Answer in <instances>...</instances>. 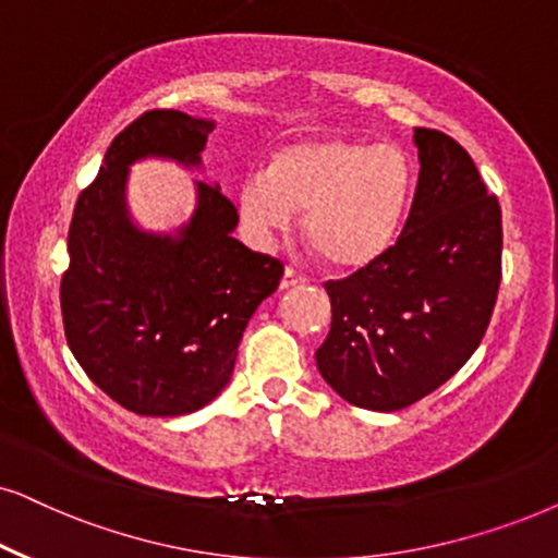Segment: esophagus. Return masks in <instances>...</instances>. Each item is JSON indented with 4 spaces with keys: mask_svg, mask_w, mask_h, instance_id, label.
<instances>
[{
    "mask_svg": "<svg viewBox=\"0 0 558 558\" xmlns=\"http://www.w3.org/2000/svg\"><path fill=\"white\" fill-rule=\"evenodd\" d=\"M307 281V277H302V274H296L292 266H287L284 269V277H281V289H292V287H300V284H305Z\"/></svg>",
    "mask_w": 558,
    "mask_h": 558,
    "instance_id": "obj_1",
    "label": "esophagus"
}]
</instances>
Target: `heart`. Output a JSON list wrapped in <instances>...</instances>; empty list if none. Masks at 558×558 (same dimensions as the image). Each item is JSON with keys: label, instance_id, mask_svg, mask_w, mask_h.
Instances as JSON below:
<instances>
[{"label": "heart", "instance_id": "b5f03b06", "mask_svg": "<svg viewBox=\"0 0 558 558\" xmlns=\"http://www.w3.org/2000/svg\"><path fill=\"white\" fill-rule=\"evenodd\" d=\"M415 173L402 148L351 137H313L274 150L266 171L238 186V207L258 245L287 233L305 209V235L341 271L385 258L402 233Z\"/></svg>", "mask_w": 558, "mask_h": 558}]
</instances>
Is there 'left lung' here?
Wrapping results in <instances>:
<instances>
[{
	"label": "left lung",
	"instance_id": "1",
	"mask_svg": "<svg viewBox=\"0 0 558 558\" xmlns=\"http://www.w3.org/2000/svg\"><path fill=\"white\" fill-rule=\"evenodd\" d=\"M415 197L385 258L325 281L332 323L317 372L364 410L395 412L459 372L487 332L502 277V213L453 137L415 128Z\"/></svg>",
	"mask_w": 558,
	"mask_h": 558
}]
</instances>
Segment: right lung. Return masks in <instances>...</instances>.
Returning a JSON list of instances; mask_svg holds the SVG:
<instances>
[{
    "label": "right lung",
    "mask_w": 558,
    "mask_h": 558,
    "mask_svg": "<svg viewBox=\"0 0 558 558\" xmlns=\"http://www.w3.org/2000/svg\"><path fill=\"white\" fill-rule=\"evenodd\" d=\"M215 122L150 110L130 122L78 194L69 228L61 315L86 376L130 412L177 417L226 389L245 325L277 292L284 266L235 241L238 209L217 184L194 182L197 207L177 233L130 217V166L169 158L199 169Z\"/></svg>",
    "instance_id": "1"
}]
</instances>
